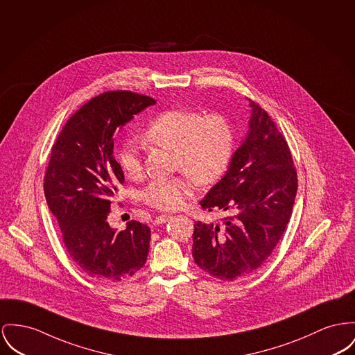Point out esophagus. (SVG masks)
I'll list each match as a JSON object with an SVG mask.
<instances>
[{"label":"esophagus","instance_id":"1","mask_svg":"<svg viewBox=\"0 0 355 355\" xmlns=\"http://www.w3.org/2000/svg\"><path fill=\"white\" fill-rule=\"evenodd\" d=\"M171 218H172V216H171L169 214H162V215L156 216V219H155V223H156V225H163V223L168 222Z\"/></svg>","mask_w":355,"mask_h":355}]
</instances>
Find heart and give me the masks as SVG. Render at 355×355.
Segmentation results:
<instances>
[{"mask_svg":"<svg viewBox=\"0 0 355 355\" xmlns=\"http://www.w3.org/2000/svg\"><path fill=\"white\" fill-rule=\"evenodd\" d=\"M144 140L175 150L173 164L187 173L156 178L141 191V199L159 210H178L195 193L196 184L218 182L230 166L234 152V132L229 119L219 113L205 114L189 109H171L152 119ZM117 162L122 172L137 179L142 173L140 148L128 141L119 146Z\"/></svg>","mask_w":355,"mask_h":355,"instance_id":"b5f03b06","label":"heart"}]
</instances>
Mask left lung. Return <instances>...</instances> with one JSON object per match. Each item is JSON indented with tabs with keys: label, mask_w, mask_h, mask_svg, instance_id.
<instances>
[{
	"label": "left lung",
	"mask_w": 355,
	"mask_h": 355,
	"mask_svg": "<svg viewBox=\"0 0 355 355\" xmlns=\"http://www.w3.org/2000/svg\"><path fill=\"white\" fill-rule=\"evenodd\" d=\"M250 101V99H249ZM249 132L226 175L200 200L203 210H222L220 223L195 222L192 257L219 280L257 272L275 250L289 222L297 173L282 132L250 101Z\"/></svg>",
	"instance_id": "obj_1"
}]
</instances>
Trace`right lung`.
<instances>
[{
  "label": "right lung",
  "mask_w": 355,
  "mask_h": 355,
  "mask_svg": "<svg viewBox=\"0 0 355 355\" xmlns=\"http://www.w3.org/2000/svg\"><path fill=\"white\" fill-rule=\"evenodd\" d=\"M156 101L132 92H106L66 122L52 146L44 176L48 207L63 243L87 276L109 283L129 279L144 266L150 229L130 220L119 232L107 223L123 172L113 156L116 130Z\"/></svg>",
  "instance_id": "add662e5"
}]
</instances>
